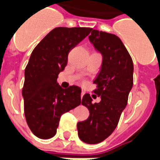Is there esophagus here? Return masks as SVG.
Returning <instances> with one entry per match:
<instances>
[{
  "label": "esophagus",
  "instance_id": "obj_1",
  "mask_svg": "<svg viewBox=\"0 0 160 160\" xmlns=\"http://www.w3.org/2000/svg\"><path fill=\"white\" fill-rule=\"evenodd\" d=\"M84 94H85V92H84L83 90H82V91H81V94H80V96H81V98H82V97H83Z\"/></svg>",
  "mask_w": 160,
  "mask_h": 160
}]
</instances>
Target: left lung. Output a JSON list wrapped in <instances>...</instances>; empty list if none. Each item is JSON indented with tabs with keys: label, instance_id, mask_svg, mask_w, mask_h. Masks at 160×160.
Here are the masks:
<instances>
[{
	"label": "left lung",
	"instance_id": "left-lung-1",
	"mask_svg": "<svg viewBox=\"0 0 160 160\" xmlns=\"http://www.w3.org/2000/svg\"><path fill=\"white\" fill-rule=\"evenodd\" d=\"M90 41L102 55L101 70L93 81L94 93L101 97L92 103L90 94H85L81 104L90 112L88 119L78 122V136L82 142L97 144L104 141L117 127L128 102L133 86V62L128 51L118 36L92 29Z\"/></svg>",
	"mask_w": 160,
	"mask_h": 160
}]
</instances>
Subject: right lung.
Returning <instances> with one entry per match:
<instances>
[{
    "mask_svg": "<svg viewBox=\"0 0 160 160\" xmlns=\"http://www.w3.org/2000/svg\"><path fill=\"white\" fill-rule=\"evenodd\" d=\"M91 28L58 27L48 33L33 50L24 71V115L33 134L49 139L57 133L60 118L81 102V89H62L57 82L68 55L89 35Z\"/></svg>",
    "mask_w": 160,
    "mask_h": 160,
    "instance_id": "add662e5",
    "label": "right lung"
}]
</instances>
